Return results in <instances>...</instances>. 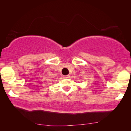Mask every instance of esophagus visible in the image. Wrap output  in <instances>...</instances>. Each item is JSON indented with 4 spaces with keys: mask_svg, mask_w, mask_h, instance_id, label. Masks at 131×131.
Segmentation results:
<instances>
[{
    "mask_svg": "<svg viewBox=\"0 0 131 131\" xmlns=\"http://www.w3.org/2000/svg\"><path fill=\"white\" fill-rule=\"evenodd\" d=\"M63 78L64 79H69L70 78V75H66V76H63Z\"/></svg>",
    "mask_w": 131,
    "mask_h": 131,
    "instance_id": "obj_1",
    "label": "esophagus"
}]
</instances>
